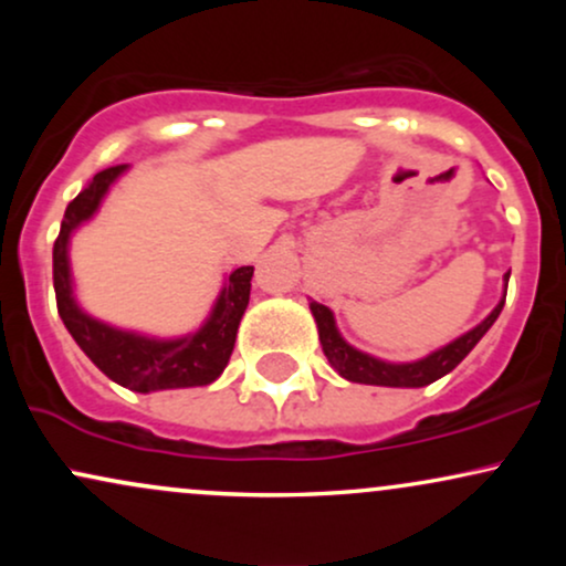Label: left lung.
I'll return each mask as SVG.
<instances>
[{
	"label": "left lung",
	"instance_id": "left-lung-1",
	"mask_svg": "<svg viewBox=\"0 0 566 566\" xmlns=\"http://www.w3.org/2000/svg\"><path fill=\"white\" fill-rule=\"evenodd\" d=\"M509 276L511 271L503 276L505 287H509ZM503 303H505V290H503V297H500V303L476 324V327H471L469 333L454 337V340L447 343V346L431 350V354L423 356V359H415V361H386L373 354H365V350L350 346L346 337L340 335V329H337L335 324V314L327 308V305L311 301L308 308L311 314H314L316 329H319V343H322L324 356H327V361L333 365V369L340 375V378H346L350 382H365V386L423 388L428 382L444 378L447 373H452V369L471 354V348L476 346V343L484 337L486 329L495 324L500 311H503Z\"/></svg>",
	"mask_w": 566,
	"mask_h": 566
}]
</instances>
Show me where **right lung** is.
Returning <instances> with one entry per match:
<instances>
[{
  "mask_svg": "<svg viewBox=\"0 0 566 566\" xmlns=\"http://www.w3.org/2000/svg\"><path fill=\"white\" fill-rule=\"evenodd\" d=\"M129 170V165H116L97 172L66 207L61 233L53 247V282L57 314L90 361L106 378L138 394L170 391V388L210 386L223 375L231 359L237 329L250 303L252 265L233 269L226 276L223 290L212 303L210 316L193 333L180 337H157L135 329H122L95 319L82 308L74 295L69 247L80 226L97 216L103 199L112 186Z\"/></svg>",
  "mask_w": 566,
  "mask_h": 566,
  "instance_id": "add662e5",
  "label": "right lung"
}]
</instances>
